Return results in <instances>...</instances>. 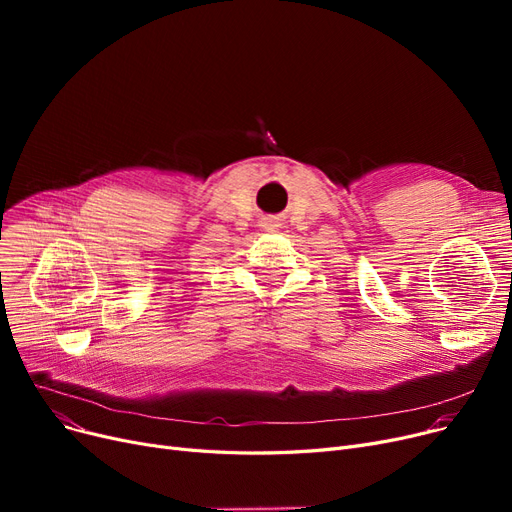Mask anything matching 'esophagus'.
<instances>
[{"label":"esophagus","instance_id":"1","mask_svg":"<svg viewBox=\"0 0 512 512\" xmlns=\"http://www.w3.org/2000/svg\"><path fill=\"white\" fill-rule=\"evenodd\" d=\"M270 228H272V226H267V224H265V230H270Z\"/></svg>","mask_w":512,"mask_h":512}]
</instances>
